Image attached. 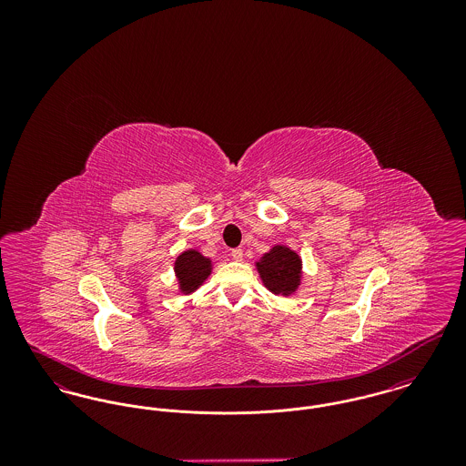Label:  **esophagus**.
Here are the masks:
<instances>
[{
  "label": "esophagus",
  "instance_id": "obj_1",
  "mask_svg": "<svg viewBox=\"0 0 466 466\" xmlns=\"http://www.w3.org/2000/svg\"><path fill=\"white\" fill-rule=\"evenodd\" d=\"M230 257H232L234 260H238V262L243 260V249H241V248H234V249L230 251Z\"/></svg>",
  "mask_w": 466,
  "mask_h": 466
}]
</instances>
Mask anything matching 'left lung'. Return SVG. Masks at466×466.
Masks as SVG:
<instances>
[{
	"instance_id": "1",
	"label": "left lung",
	"mask_w": 466,
	"mask_h": 466,
	"mask_svg": "<svg viewBox=\"0 0 466 466\" xmlns=\"http://www.w3.org/2000/svg\"><path fill=\"white\" fill-rule=\"evenodd\" d=\"M257 267L267 289L276 295H289L299 287L302 262L299 255L289 248L274 246Z\"/></svg>"
}]
</instances>
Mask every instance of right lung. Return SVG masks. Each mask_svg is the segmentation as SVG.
Here are the masks:
<instances>
[{
	"label": "right lung",
	"mask_w": 466,
	"mask_h": 466,
	"mask_svg": "<svg viewBox=\"0 0 466 466\" xmlns=\"http://www.w3.org/2000/svg\"><path fill=\"white\" fill-rule=\"evenodd\" d=\"M175 270H177L181 291L190 293L209 276L211 262H209V258H204L199 251L188 249L177 257Z\"/></svg>",
	"instance_id": "obj_1"
}]
</instances>
